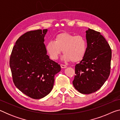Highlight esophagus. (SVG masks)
<instances>
[{
	"label": "esophagus",
	"mask_w": 120,
	"mask_h": 120,
	"mask_svg": "<svg viewBox=\"0 0 120 120\" xmlns=\"http://www.w3.org/2000/svg\"><path fill=\"white\" fill-rule=\"evenodd\" d=\"M61 67L62 68H67V66H66V65L64 64H61Z\"/></svg>",
	"instance_id": "34e87169"
}]
</instances>
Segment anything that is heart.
I'll return each mask as SVG.
<instances>
[{
  "label": "heart",
  "instance_id": "heart-1",
  "mask_svg": "<svg viewBox=\"0 0 120 120\" xmlns=\"http://www.w3.org/2000/svg\"><path fill=\"white\" fill-rule=\"evenodd\" d=\"M46 49L50 57L53 60L58 59L62 50L64 54L63 59L77 62L82 60L86 55L87 42L82 35L62 33L56 36L55 41H49Z\"/></svg>",
  "mask_w": 120,
  "mask_h": 120
}]
</instances>
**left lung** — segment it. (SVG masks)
Masks as SVG:
<instances>
[{"label":"left lung","mask_w":120,"mask_h":120,"mask_svg":"<svg viewBox=\"0 0 120 120\" xmlns=\"http://www.w3.org/2000/svg\"><path fill=\"white\" fill-rule=\"evenodd\" d=\"M87 49L86 55L75 66V89L84 94L98 90L110 74L112 50L100 32L89 29L86 31Z\"/></svg>","instance_id":"left-lung-1"}]
</instances>
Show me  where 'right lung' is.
Instances as JSON below:
<instances>
[{
	"mask_svg": "<svg viewBox=\"0 0 120 120\" xmlns=\"http://www.w3.org/2000/svg\"><path fill=\"white\" fill-rule=\"evenodd\" d=\"M47 29L31 31L16 41L9 60L15 86L33 99L43 98L52 90L54 76L61 70L51 60L44 44Z\"/></svg>",
	"mask_w": 120,
	"mask_h": 120,
	"instance_id": "1",
	"label": "right lung"
}]
</instances>
